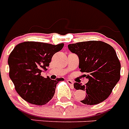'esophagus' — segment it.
Returning <instances> with one entry per match:
<instances>
[{"label": "esophagus", "mask_w": 129, "mask_h": 129, "mask_svg": "<svg viewBox=\"0 0 129 129\" xmlns=\"http://www.w3.org/2000/svg\"><path fill=\"white\" fill-rule=\"evenodd\" d=\"M67 83L69 84L70 85H71V86H73V84H74V83H73V81L72 80H70V79H67Z\"/></svg>", "instance_id": "34e87169"}]
</instances>
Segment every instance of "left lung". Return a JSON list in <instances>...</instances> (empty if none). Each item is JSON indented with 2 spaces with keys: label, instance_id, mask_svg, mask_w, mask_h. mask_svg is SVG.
<instances>
[{
  "label": "left lung",
  "instance_id": "8db88e82",
  "mask_svg": "<svg viewBox=\"0 0 129 129\" xmlns=\"http://www.w3.org/2000/svg\"><path fill=\"white\" fill-rule=\"evenodd\" d=\"M72 53L79 57V68L88 81L85 85L75 83L76 90L86 92L81 101L85 105H97L105 101L120 79L121 64L116 51L110 44L90 41L68 45Z\"/></svg>",
  "mask_w": 129,
  "mask_h": 129
}]
</instances>
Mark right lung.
<instances>
[{
  "label": "right lung",
  "instance_id": "1",
  "mask_svg": "<svg viewBox=\"0 0 129 129\" xmlns=\"http://www.w3.org/2000/svg\"><path fill=\"white\" fill-rule=\"evenodd\" d=\"M64 44L53 45L27 41L17 44L9 55L10 77L15 88L23 100L31 104L43 105L50 101L56 85L63 78L52 80L41 76L52 57L63 48Z\"/></svg>",
  "mask_w": 129,
  "mask_h": 129
}]
</instances>
